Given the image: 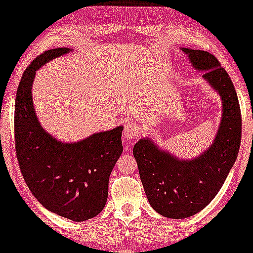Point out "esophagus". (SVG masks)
Instances as JSON below:
<instances>
[{
  "mask_svg": "<svg viewBox=\"0 0 253 253\" xmlns=\"http://www.w3.org/2000/svg\"><path fill=\"white\" fill-rule=\"evenodd\" d=\"M141 126L136 123H128L124 128V137L133 141L141 134Z\"/></svg>",
  "mask_w": 253,
  "mask_h": 253,
  "instance_id": "34e87169",
  "label": "esophagus"
}]
</instances>
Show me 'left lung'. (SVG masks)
<instances>
[{"mask_svg": "<svg viewBox=\"0 0 253 253\" xmlns=\"http://www.w3.org/2000/svg\"><path fill=\"white\" fill-rule=\"evenodd\" d=\"M203 78L222 98V120L215 141L194 161H179L161 151L150 140L134 145L138 173L149 203L166 218L184 219L209 205L221 189L237 158L242 116L237 94L228 73L208 51L182 49Z\"/></svg>", "mask_w": 253, "mask_h": 253, "instance_id": "obj_1", "label": "left lung"}]
</instances>
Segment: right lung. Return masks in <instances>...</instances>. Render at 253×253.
I'll return each mask as SVG.
<instances>
[{
    "instance_id": "1",
    "label": "right lung",
    "mask_w": 253,
    "mask_h": 253,
    "mask_svg": "<svg viewBox=\"0 0 253 253\" xmlns=\"http://www.w3.org/2000/svg\"><path fill=\"white\" fill-rule=\"evenodd\" d=\"M69 51L56 48L42 52L24 71L15 103V147L21 174L34 197L56 214L86 221L105 206L109 176L123 152V127L65 144L40 126L32 102L35 73Z\"/></svg>"
}]
</instances>
